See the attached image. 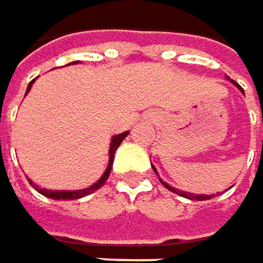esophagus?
I'll return each mask as SVG.
<instances>
[{"instance_id": "obj_1", "label": "esophagus", "mask_w": 263, "mask_h": 263, "mask_svg": "<svg viewBox=\"0 0 263 263\" xmlns=\"http://www.w3.org/2000/svg\"><path fill=\"white\" fill-rule=\"evenodd\" d=\"M145 120H146V121H149V122L157 121V120H159V115H157V112H151V114L145 115Z\"/></svg>"}]
</instances>
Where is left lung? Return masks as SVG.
Returning <instances> with one entry per match:
<instances>
[{
  "instance_id": "left-lung-1",
  "label": "left lung",
  "mask_w": 263,
  "mask_h": 263,
  "mask_svg": "<svg viewBox=\"0 0 263 263\" xmlns=\"http://www.w3.org/2000/svg\"><path fill=\"white\" fill-rule=\"evenodd\" d=\"M228 79H229V78H228ZM232 84H234L235 86H236V88H238V89H239V91H241V92L244 94V89H242V88H241L239 85L236 84L235 81H232ZM151 167H153V171H154V172H156V174L159 175L157 169H156V167H154L153 164H151ZM159 179H160V182H161V184H163V185H164V187H166L167 190L174 192L175 195H178V196H181V197L190 199V200H208V199H213V197H216V195H211V196H208V195H193V193H189V192H182V190H179V189H175V187L169 185L167 182H164V181H163V179H161V178H159ZM229 189H231V187H229Z\"/></svg>"
}]
</instances>
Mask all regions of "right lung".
Listing matches in <instances>:
<instances>
[{"label":"right lung","instance_id":"right-lung-1","mask_svg":"<svg viewBox=\"0 0 263 263\" xmlns=\"http://www.w3.org/2000/svg\"><path fill=\"white\" fill-rule=\"evenodd\" d=\"M78 63H79V61H73V63H70V64H78ZM34 82H35V79L29 82L25 96L29 92V89H31V86H32ZM127 135H128V132H124V133H120V135L112 136V139H110V146H109V163H107V167H106V171L103 172V175L99 178V181L94 182L92 185H89V187H86V189H82V190H47V189L39 187L34 181H31V179L28 178L29 184H31L40 195L49 197V199H53V200H73V199H81V197L91 195L92 192L99 190L104 182L107 181V178H109V174H110V169H112V163H114V157H115V151L118 149V146L121 145V142L127 138Z\"/></svg>","mask_w":263,"mask_h":263}]
</instances>
